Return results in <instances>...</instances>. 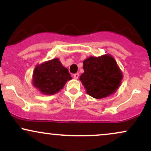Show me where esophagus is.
Listing matches in <instances>:
<instances>
[{
  "label": "esophagus",
  "mask_w": 151,
  "mask_h": 151,
  "mask_svg": "<svg viewBox=\"0 0 151 151\" xmlns=\"http://www.w3.org/2000/svg\"><path fill=\"white\" fill-rule=\"evenodd\" d=\"M79 73H76V74H74V79H78V77H79Z\"/></svg>",
  "instance_id": "esophagus-1"
}]
</instances>
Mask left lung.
<instances>
[{
  "instance_id": "8db88e82",
  "label": "left lung",
  "mask_w": 151,
  "mask_h": 151,
  "mask_svg": "<svg viewBox=\"0 0 151 151\" xmlns=\"http://www.w3.org/2000/svg\"><path fill=\"white\" fill-rule=\"evenodd\" d=\"M84 72L79 80L86 92L100 99L114 93L121 86L123 73L111 55L89 57L83 62Z\"/></svg>"
}]
</instances>
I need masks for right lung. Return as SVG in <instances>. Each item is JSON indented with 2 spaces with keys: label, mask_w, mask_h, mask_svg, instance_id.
<instances>
[{
  "label": "right lung",
  "mask_w": 151,
  "mask_h": 151,
  "mask_svg": "<svg viewBox=\"0 0 151 151\" xmlns=\"http://www.w3.org/2000/svg\"><path fill=\"white\" fill-rule=\"evenodd\" d=\"M72 79L68 70L58 58L36 65L32 74V85L45 95L59 92L67 81Z\"/></svg>",
  "instance_id": "obj_1"
}]
</instances>
